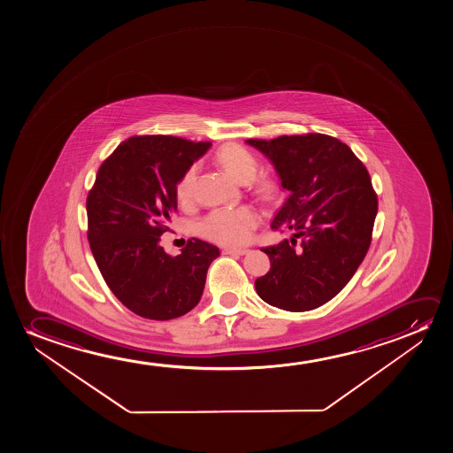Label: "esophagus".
I'll return each mask as SVG.
<instances>
[{"label":"esophagus","mask_w":453,"mask_h":453,"mask_svg":"<svg viewBox=\"0 0 453 453\" xmlns=\"http://www.w3.org/2000/svg\"><path fill=\"white\" fill-rule=\"evenodd\" d=\"M249 249L246 248H224V255H244L248 254Z\"/></svg>","instance_id":"34e87169"}]
</instances>
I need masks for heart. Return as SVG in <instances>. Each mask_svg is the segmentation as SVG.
Returning a JSON list of instances; mask_svg holds the SVG:
<instances>
[{
  "label": "heart",
  "mask_w": 453,
  "mask_h": 453,
  "mask_svg": "<svg viewBox=\"0 0 453 453\" xmlns=\"http://www.w3.org/2000/svg\"><path fill=\"white\" fill-rule=\"evenodd\" d=\"M215 159L221 167L226 168L235 180L242 182H250L254 180L258 170V159L250 150L242 147L240 143H224L218 149ZM198 167L190 165L174 187L176 198L180 204L192 203L195 196ZM257 190L263 195H273L275 192V182L267 176H261L257 180ZM260 211L250 207H221L207 213L198 223V232L211 242L226 244V246H238L250 242L254 230L260 224Z\"/></svg>",
  "instance_id": "1"
}]
</instances>
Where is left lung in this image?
I'll return each mask as SVG.
<instances>
[{
  "instance_id": "8db88e82",
  "label": "left lung",
  "mask_w": 453,
  "mask_h": 453,
  "mask_svg": "<svg viewBox=\"0 0 453 453\" xmlns=\"http://www.w3.org/2000/svg\"><path fill=\"white\" fill-rule=\"evenodd\" d=\"M246 142L269 157L289 192L271 227L294 232L291 242L263 249L271 269L255 280L257 294L280 310H316L345 288L372 244L378 195L368 170L328 134Z\"/></svg>"
}]
</instances>
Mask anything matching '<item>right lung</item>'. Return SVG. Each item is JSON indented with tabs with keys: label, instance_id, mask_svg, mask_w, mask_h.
Here are the masks:
<instances>
[{
	"label": "right lung",
	"instance_id": "obj_1",
	"mask_svg": "<svg viewBox=\"0 0 453 453\" xmlns=\"http://www.w3.org/2000/svg\"><path fill=\"white\" fill-rule=\"evenodd\" d=\"M211 142L133 136L102 162L88 193V242L119 302L150 320H172L198 304L217 246L193 238L176 257L165 254L180 174Z\"/></svg>",
	"mask_w": 453,
	"mask_h": 453
}]
</instances>
